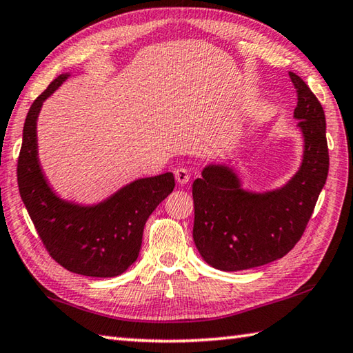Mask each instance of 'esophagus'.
I'll list each match as a JSON object with an SVG mask.
<instances>
[{
    "mask_svg": "<svg viewBox=\"0 0 353 353\" xmlns=\"http://www.w3.org/2000/svg\"><path fill=\"white\" fill-rule=\"evenodd\" d=\"M174 177H176V181H177V183H181V185H185V183H188L190 182V172L185 170V168H177L176 171H174Z\"/></svg>",
    "mask_w": 353,
    "mask_h": 353,
    "instance_id": "1",
    "label": "esophagus"
}]
</instances>
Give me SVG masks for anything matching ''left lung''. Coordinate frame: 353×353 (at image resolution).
Here are the masks:
<instances>
[{
	"mask_svg": "<svg viewBox=\"0 0 353 353\" xmlns=\"http://www.w3.org/2000/svg\"><path fill=\"white\" fill-rule=\"evenodd\" d=\"M293 119L303 136L294 174L281 187H243L230 163L210 162L193 183V239L202 259L222 272L248 270L281 259L303 236L329 172L325 115L315 94L296 74Z\"/></svg>",
	"mask_w": 353,
	"mask_h": 353,
	"instance_id": "left-lung-1",
	"label": "left lung"
}]
</instances>
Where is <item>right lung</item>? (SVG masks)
Instances as JSON below:
<instances>
[{
	"instance_id": "add662e5",
	"label": "right lung",
	"mask_w": 353,
	"mask_h": 353,
	"mask_svg": "<svg viewBox=\"0 0 353 353\" xmlns=\"http://www.w3.org/2000/svg\"><path fill=\"white\" fill-rule=\"evenodd\" d=\"M80 74L59 75L32 103L23 128L18 187L38 236L60 265L83 276L114 278L137 261L145 222L174 190V176L163 172L136 179L94 203L69 201L57 193L41 168L37 121L44 101Z\"/></svg>"
}]
</instances>
